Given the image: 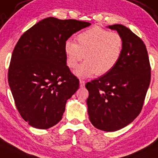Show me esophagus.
<instances>
[{
  "label": "esophagus",
  "instance_id": "1",
  "mask_svg": "<svg viewBox=\"0 0 158 158\" xmlns=\"http://www.w3.org/2000/svg\"><path fill=\"white\" fill-rule=\"evenodd\" d=\"M85 83H86V82H85L84 80H82V79L79 80V85H80V87H83V86H85Z\"/></svg>",
  "mask_w": 158,
  "mask_h": 158
}]
</instances>
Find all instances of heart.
<instances>
[{"mask_svg": "<svg viewBox=\"0 0 158 158\" xmlns=\"http://www.w3.org/2000/svg\"><path fill=\"white\" fill-rule=\"evenodd\" d=\"M76 42L67 40L64 49L67 65L72 69L77 67L85 55L86 61L75 71L79 78L107 74L117 65L123 52L124 40L118 32L99 26L80 32Z\"/></svg>", "mask_w": 158, "mask_h": 158, "instance_id": "b5f03b06", "label": "heart"}]
</instances>
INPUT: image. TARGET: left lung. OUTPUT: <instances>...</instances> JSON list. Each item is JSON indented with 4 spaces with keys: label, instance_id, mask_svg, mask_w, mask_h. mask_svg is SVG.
I'll return each mask as SVG.
<instances>
[{
    "label": "left lung",
    "instance_id": "left-lung-1",
    "mask_svg": "<svg viewBox=\"0 0 158 158\" xmlns=\"http://www.w3.org/2000/svg\"><path fill=\"white\" fill-rule=\"evenodd\" d=\"M122 36L124 48L117 65L86 84L88 114L97 129L114 132L141 112L150 82V61L143 41L122 25L109 26Z\"/></svg>",
    "mask_w": 158,
    "mask_h": 158
}]
</instances>
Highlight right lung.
<instances>
[{"label":"right lung","mask_w":158,"mask_h":158,"mask_svg":"<svg viewBox=\"0 0 158 158\" xmlns=\"http://www.w3.org/2000/svg\"><path fill=\"white\" fill-rule=\"evenodd\" d=\"M90 26L76 19L46 18L23 33L11 55L8 79L17 110L32 127L47 129L61 120L79 80L66 65L64 44Z\"/></svg>","instance_id":"right-lung-1"}]
</instances>
